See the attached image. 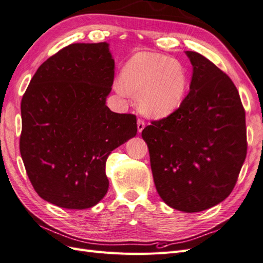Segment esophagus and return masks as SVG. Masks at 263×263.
<instances>
[{
    "mask_svg": "<svg viewBox=\"0 0 263 263\" xmlns=\"http://www.w3.org/2000/svg\"><path fill=\"white\" fill-rule=\"evenodd\" d=\"M144 128H145V122L142 121V119H138V121H137L138 133H141L142 130H144Z\"/></svg>",
    "mask_w": 263,
    "mask_h": 263,
    "instance_id": "obj_1",
    "label": "esophagus"
}]
</instances>
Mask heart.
<instances>
[{
    "label": "heart",
    "mask_w": 263,
    "mask_h": 263,
    "mask_svg": "<svg viewBox=\"0 0 263 263\" xmlns=\"http://www.w3.org/2000/svg\"><path fill=\"white\" fill-rule=\"evenodd\" d=\"M115 90L123 97L138 95L142 114L163 118L178 110L185 99L186 71L176 59L160 53L139 52L124 66Z\"/></svg>",
    "instance_id": "b5f03b06"
}]
</instances>
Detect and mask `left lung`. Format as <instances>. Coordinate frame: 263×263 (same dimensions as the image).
<instances>
[{
  "instance_id": "obj_1",
  "label": "left lung",
  "mask_w": 263,
  "mask_h": 263,
  "mask_svg": "<svg viewBox=\"0 0 263 263\" xmlns=\"http://www.w3.org/2000/svg\"><path fill=\"white\" fill-rule=\"evenodd\" d=\"M181 107L142 130L158 194L184 213L209 210L232 193L247 155L246 118L229 77L195 51Z\"/></svg>"
}]
</instances>
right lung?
Instances as JSON below:
<instances>
[{"mask_svg":"<svg viewBox=\"0 0 263 263\" xmlns=\"http://www.w3.org/2000/svg\"><path fill=\"white\" fill-rule=\"evenodd\" d=\"M115 61L107 43L72 44L38 68L23 95L21 156L37 194L68 210L108 190L105 164L136 136V116L106 106Z\"/></svg>","mask_w":263,"mask_h":263,"instance_id":"right-lung-1","label":"right lung"}]
</instances>
